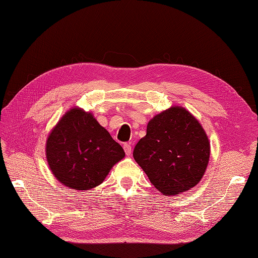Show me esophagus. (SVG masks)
Listing matches in <instances>:
<instances>
[{"instance_id":"esophagus-1","label":"esophagus","mask_w":258,"mask_h":258,"mask_svg":"<svg viewBox=\"0 0 258 258\" xmlns=\"http://www.w3.org/2000/svg\"><path fill=\"white\" fill-rule=\"evenodd\" d=\"M123 148H124L125 154H126L127 156H130V155H131V153H132V146H131V144L125 143V144L123 145Z\"/></svg>"}]
</instances>
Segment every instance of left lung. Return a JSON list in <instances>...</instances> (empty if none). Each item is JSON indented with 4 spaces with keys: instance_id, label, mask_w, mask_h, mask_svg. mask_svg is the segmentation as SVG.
I'll use <instances>...</instances> for the list:
<instances>
[{
    "instance_id": "obj_1",
    "label": "left lung",
    "mask_w": 258,
    "mask_h": 258,
    "mask_svg": "<svg viewBox=\"0 0 258 258\" xmlns=\"http://www.w3.org/2000/svg\"><path fill=\"white\" fill-rule=\"evenodd\" d=\"M209 155L210 145L202 125L179 107L150 120L146 136L133 151L151 184L166 195H177L195 186L207 168Z\"/></svg>"
}]
</instances>
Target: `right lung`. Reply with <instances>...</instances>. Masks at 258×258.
Returning <instances> with one entry per match:
<instances>
[{"label":"right lung","mask_w":258,"mask_h":258,"mask_svg":"<svg viewBox=\"0 0 258 258\" xmlns=\"http://www.w3.org/2000/svg\"><path fill=\"white\" fill-rule=\"evenodd\" d=\"M47 160L65 186L85 190L101 184L111 168L123 159L121 145L90 113L74 108L50 133Z\"/></svg>","instance_id":"add662e5"}]
</instances>
